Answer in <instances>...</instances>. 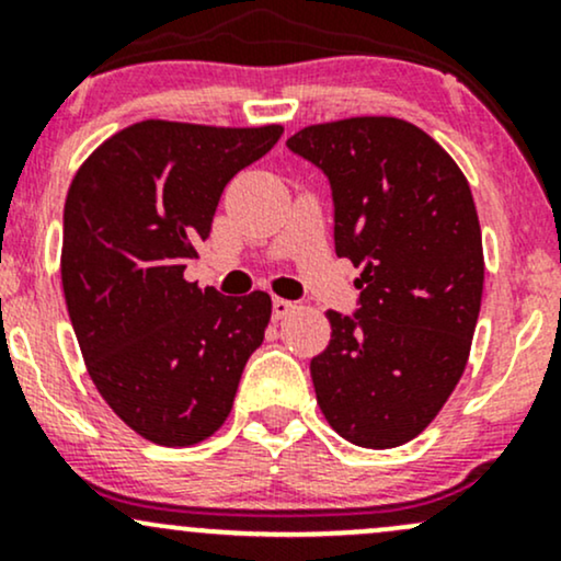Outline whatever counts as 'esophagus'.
Listing matches in <instances>:
<instances>
[{
	"label": "esophagus",
	"mask_w": 561,
	"mask_h": 561,
	"mask_svg": "<svg viewBox=\"0 0 561 561\" xmlns=\"http://www.w3.org/2000/svg\"><path fill=\"white\" fill-rule=\"evenodd\" d=\"M272 311H274V319H285L295 311V302L285 300V298H274L272 300Z\"/></svg>",
	"instance_id": "34e87169"
}]
</instances>
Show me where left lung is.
<instances>
[{"label":"left lung","instance_id":"left-lung-1","mask_svg":"<svg viewBox=\"0 0 561 561\" xmlns=\"http://www.w3.org/2000/svg\"><path fill=\"white\" fill-rule=\"evenodd\" d=\"M287 147L330 179L334 253L362 268L356 313L327 311L317 403L356 446H403L448 401L472 347L485 279L472 190L430 134L388 115L306 126Z\"/></svg>","mask_w":561,"mask_h":561}]
</instances>
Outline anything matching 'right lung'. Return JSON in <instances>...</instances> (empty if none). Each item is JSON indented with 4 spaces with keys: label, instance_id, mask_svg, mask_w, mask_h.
<instances>
[{
    "label": "right lung",
    "instance_id": "right-lung-1",
    "mask_svg": "<svg viewBox=\"0 0 561 561\" xmlns=\"http://www.w3.org/2000/svg\"><path fill=\"white\" fill-rule=\"evenodd\" d=\"M282 126L139 121L76 171L62 214V293L92 382L134 433L195 446L227 422L272 298L184 279L224 186Z\"/></svg>",
    "mask_w": 561,
    "mask_h": 561
}]
</instances>
